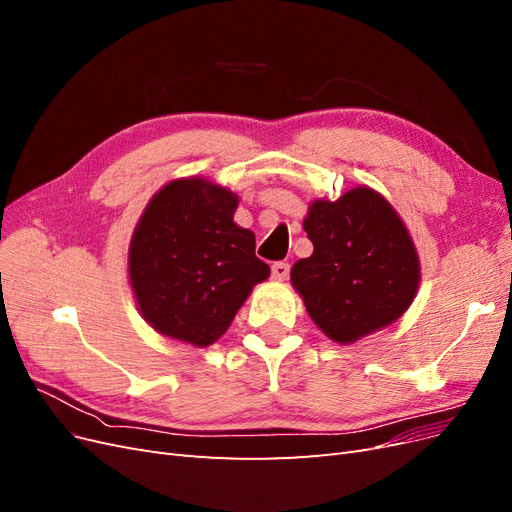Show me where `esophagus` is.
I'll return each mask as SVG.
<instances>
[{"label": "esophagus", "mask_w": 512, "mask_h": 512, "mask_svg": "<svg viewBox=\"0 0 512 512\" xmlns=\"http://www.w3.org/2000/svg\"><path fill=\"white\" fill-rule=\"evenodd\" d=\"M288 273H290L288 262H275V265L271 267V277H273V280H277V282H284L286 277H288Z\"/></svg>", "instance_id": "1"}]
</instances>
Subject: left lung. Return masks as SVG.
Masks as SVG:
<instances>
[{"label": "left lung", "instance_id": "8db88e82", "mask_svg": "<svg viewBox=\"0 0 512 512\" xmlns=\"http://www.w3.org/2000/svg\"><path fill=\"white\" fill-rule=\"evenodd\" d=\"M303 228L314 252L294 262L290 282L324 335L354 344L406 314L421 284V260L380 192L359 185L337 200L316 198Z\"/></svg>", "mask_w": 512, "mask_h": 512}]
</instances>
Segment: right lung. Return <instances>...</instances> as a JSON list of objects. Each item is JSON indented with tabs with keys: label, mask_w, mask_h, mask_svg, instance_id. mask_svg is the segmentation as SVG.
Instances as JSON below:
<instances>
[{
	"label": "right lung",
	"mask_w": 512,
	"mask_h": 512,
	"mask_svg": "<svg viewBox=\"0 0 512 512\" xmlns=\"http://www.w3.org/2000/svg\"><path fill=\"white\" fill-rule=\"evenodd\" d=\"M239 196L205 177L168 181L147 203L130 250L128 277L153 331L205 348L228 331L271 269L256 258L252 230L235 224Z\"/></svg>",
	"instance_id": "obj_1"
}]
</instances>
